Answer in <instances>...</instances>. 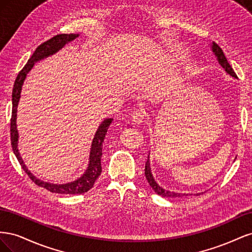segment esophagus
Segmentation results:
<instances>
[{
	"label": "esophagus",
	"mask_w": 252,
	"mask_h": 252,
	"mask_svg": "<svg viewBox=\"0 0 252 252\" xmlns=\"http://www.w3.org/2000/svg\"><path fill=\"white\" fill-rule=\"evenodd\" d=\"M131 118H132V121L135 122L136 124H141V123H143V122L145 121V113L143 111H140V110L139 111H134L132 113Z\"/></svg>",
	"instance_id": "obj_1"
}]
</instances>
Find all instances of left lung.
<instances>
[{
  "label": "left lung",
  "instance_id": "1",
  "mask_svg": "<svg viewBox=\"0 0 252 252\" xmlns=\"http://www.w3.org/2000/svg\"><path fill=\"white\" fill-rule=\"evenodd\" d=\"M211 49H212L213 53H215V56L217 57L220 65L224 68L225 71H226L228 74H230L232 78H235V79L238 78V77H236L235 72L233 71L232 67L230 66L229 63H228V61H227V59H226V57H225V55H224V52H223L222 48H220L218 44H216L215 42H213L212 45H211ZM145 177H146V179H147V181H148V183H149L150 187H151L152 189H154L155 192L158 193V195L164 196V197H182V196H184V195H188V193H178V192L169 191V190H165V189H163L161 186H158V183L155 181L154 177H152V173H151V170H150L149 157H148V159H147L146 164H145ZM202 193H203V192H202ZM197 194H201V193H196V195H197Z\"/></svg>",
  "mask_w": 252,
  "mask_h": 252
}]
</instances>
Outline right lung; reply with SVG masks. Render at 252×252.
<instances>
[{
  "label": "right lung",
  "instance_id": "right-lung-1",
  "mask_svg": "<svg viewBox=\"0 0 252 252\" xmlns=\"http://www.w3.org/2000/svg\"><path fill=\"white\" fill-rule=\"evenodd\" d=\"M78 36H79V33L58 34L51 37L50 40L42 43L40 46H37L32 58L28 60L27 64L23 67V69L19 72L12 89V113H11V120H10V136H11V145H12L13 154L16 155L23 170L28 174V177L32 179V181L35 183L37 186L47 189L50 192L61 193V194H80V193L87 192L89 189L94 187V182L98 177H100V174L102 172L101 158H102L103 142L106 136V133H107L108 127L111 124L112 119L104 120L102 122V124L98 126V129L94 134L93 144H91L89 164L85 173H84L80 179L75 180L73 182L67 183V184L58 185V184H50V183L43 182L39 179H36L34 175L27 169L26 165L24 164V162H23L18 149L19 133L17 129V111H18V104L21 97V90H22L23 83H24L27 73L32 70L34 63L37 62V61L43 60L44 58L52 56L53 53H56L61 48H63L67 43L77 39Z\"/></svg>",
  "mask_w": 252,
  "mask_h": 252
}]
</instances>
